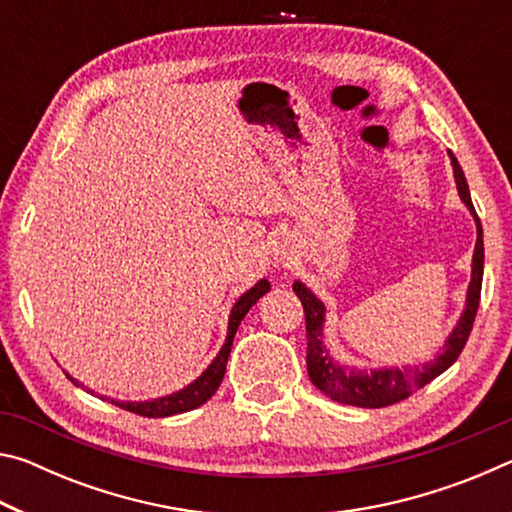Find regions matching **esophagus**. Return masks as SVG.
<instances>
[{
  "label": "esophagus",
  "mask_w": 512,
  "mask_h": 512,
  "mask_svg": "<svg viewBox=\"0 0 512 512\" xmlns=\"http://www.w3.org/2000/svg\"><path fill=\"white\" fill-rule=\"evenodd\" d=\"M280 259H287V257H280Z\"/></svg>",
  "instance_id": "obj_1"
}]
</instances>
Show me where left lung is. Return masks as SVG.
<instances>
[{"label":"left lung","mask_w":512,"mask_h":512,"mask_svg":"<svg viewBox=\"0 0 512 512\" xmlns=\"http://www.w3.org/2000/svg\"><path fill=\"white\" fill-rule=\"evenodd\" d=\"M454 167V178L458 187V196L465 203L467 210L474 214L476 221V246L472 257V282L467 289L465 309L458 320L456 327L449 334V339L443 345V352L436 354V359L424 363L422 368H379V370H357L336 363L329 357V350L323 345V323H325V305L320 302L314 293H311L302 282H293V291L300 298L302 307H305V323H307V372L311 384L318 391H323L327 397L341 402L361 406V409H381V406H391L406 400L413 395L418 388L427 386L431 379L452 366L458 359V354L463 352L467 339H470L476 309H479L481 300V282H483V230L481 221L474 212L470 187H467L465 173L461 164L454 158V153H449Z\"/></svg>","instance_id":"obj_1"}]
</instances>
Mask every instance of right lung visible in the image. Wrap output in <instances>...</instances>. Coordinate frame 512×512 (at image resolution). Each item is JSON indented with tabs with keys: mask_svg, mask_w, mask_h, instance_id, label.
<instances>
[{
	"mask_svg": "<svg viewBox=\"0 0 512 512\" xmlns=\"http://www.w3.org/2000/svg\"><path fill=\"white\" fill-rule=\"evenodd\" d=\"M271 289V282L268 280H259L253 289H248L244 296H241L235 307L230 311V323H228V336H225V343L223 348L216 354V359L207 366V370L203 372L201 377L194 379L192 384L185 386L183 391L178 393H171L167 397H158V400H151V402H117V400H110L115 406L124 411H131L137 415H144V418H167V415H176V413H185V411H192L196 406L205 404L210 397L216 393V388L221 386L223 375H225V363H228L230 357V350H232V341H235V334H237V327L244 316L250 311V307L255 305V302L268 293ZM69 377V375H67ZM72 379V377H69ZM76 386L85 388L79 381L72 379Z\"/></svg>",
	"mask_w": 512,
	"mask_h": 512,
	"instance_id": "right-lung-1",
	"label": "right lung"
}]
</instances>
